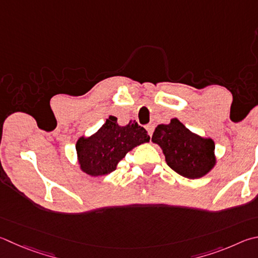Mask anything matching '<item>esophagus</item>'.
<instances>
[{"label":"esophagus","mask_w":258,"mask_h":258,"mask_svg":"<svg viewBox=\"0 0 258 258\" xmlns=\"http://www.w3.org/2000/svg\"><path fill=\"white\" fill-rule=\"evenodd\" d=\"M147 131H148V133H149L150 137H152L153 131H154V125H153V124H149V125H147Z\"/></svg>","instance_id":"esophagus-1"}]
</instances>
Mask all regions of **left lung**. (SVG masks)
<instances>
[{
  "label": "left lung",
  "mask_w": 258,
  "mask_h": 258,
  "mask_svg": "<svg viewBox=\"0 0 258 258\" xmlns=\"http://www.w3.org/2000/svg\"><path fill=\"white\" fill-rule=\"evenodd\" d=\"M151 141L161 148L167 165L182 177L198 179L217 165L213 140L191 132L177 118L158 125Z\"/></svg>",
  "instance_id": "obj_1"
}]
</instances>
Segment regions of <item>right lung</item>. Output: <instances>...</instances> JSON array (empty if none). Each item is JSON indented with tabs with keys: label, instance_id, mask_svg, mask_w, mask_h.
<instances>
[{
	"label": "right lung",
	"instance_id": "obj_1",
	"mask_svg": "<svg viewBox=\"0 0 258 258\" xmlns=\"http://www.w3.org/2000/svg\"><path fill=\"white\" fill-rule=\"evenodd\" d=\"M148 132L135 120L121 126L115 116L90 137H80L76 143L80 169L89 176H104L117 169L118 162L139 145L148 143Z\"/></svg>",
	"mask_w": 258,
	"mask_h": 258
}]
</instances>
